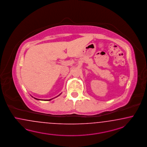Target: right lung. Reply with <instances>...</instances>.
Listing matches in <instances>:
<instances>
[{
    "instance_id": "1",
    "label": "right lung",
    "mask_w": 147,
    "mask_h": 147,
    "mask_svg": "<svg viewBox=\"0 0 147 147\" xmlns=\"http://www.w3.org/2000/svg\"><path fill=\"white\" fill-rule=\"evenodd\" d=\"M35 99H36V100H39V99H37V98H34ZM52 99H50V100H51Z\"/></svg>"
}]
</instances>
